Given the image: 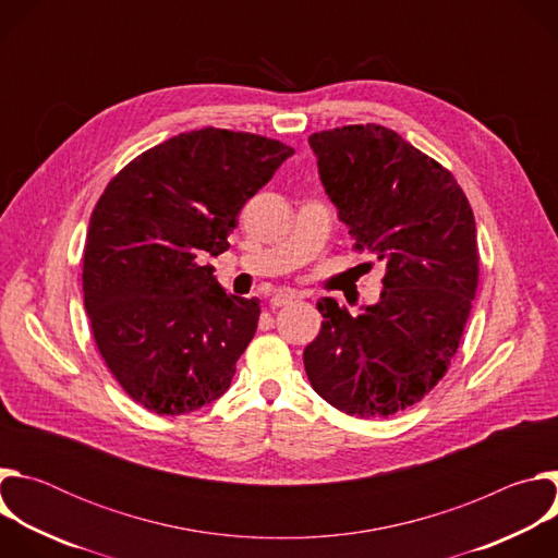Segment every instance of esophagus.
I'll list each match as a JSON object with an SVG mask.
<instances>
[{
	"instance_id": "esophagus-1",
	"label": "esophagus",
	"mask_w": 558,
	"mask_h": 558,
	"mask_svg": "<svg viewBox=\"0 0 558 558\" xmlns=\"http://www.w3.org/2000/svg\"><path fill=\"white\" fill-rule=\"evenodd\" d=\"M298 298V293L295 291H276L274 295H271V300H269V304L276 308V306H284V304H289L291 300H295Z\"/></svg>"
}]
</instances>
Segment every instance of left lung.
Listing matches in <instances>:
<instances>
[{"mask_svg":"<svg viewBox=\"0 0 558 558\" xmlns=\"http://www.w3.org/2000/svg\"><path fill=\"white\" fill-rule=\"evenodd\" d=\"M308 145L357 252L386 265L379 302L325 323L304 349L313 390L355 417L400 413L446 375L480 282L476 227L454 177L375 123L315 132Z\"/></svg>","mask_w":558,"mask_h":558,"instance_id":"left-lung-1","label":"left lung"}]
</instances>
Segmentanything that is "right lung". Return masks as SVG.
Listing matches in <instances>:
<instances>
[{
	"label": "right lung",
	"instance_id": "add662e5",
	"mask_svg": "<svg viewBox=\"0 0 558 558\" xmlns=\"http://www.w3.org/2000/svg\"><path fill=\"white\" fill-rule=\"evenodd\" d=\"M293 147L203 128L154 145L101 194L84 250V304L101 357L156 415L198 411L229 388L260 300L225 293L205 265L229 250L243 205Z\"/></svg>",
	"mask_w": 558,
	"mask_h": 558
}]
</instances>
